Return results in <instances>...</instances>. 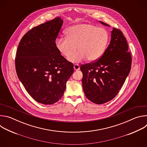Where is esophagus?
Returning <instances> with one entry per match:
<instances>
[{
  "label": "esophagus",
  "mask_w": 147,
  "mask_h": 147,
  "mask_svg": "<svg viewBox=\"0 0 147 147\" xmlns=\"http://www.w3.org/2000/svg\"><path fill=\"white\" fill-rule=\"evenodd\" d=\"M74 69L76 71L79 70H80V66L78 65H74Z\"/></svg>",
  "instance_id": "34e87169"
}]
</instances>
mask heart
<instances>
[{
    "label": "heart",
    "mask_w": 147,
    "mask_h": 147,
    "mask_svg": "<svg viewBox=\"0 0 147 147\" xmlns=\"http://www.w3.org/2000/svg\"><path fill=\"white\" fill-rule=\"evenodd\" d=\"M109 39V33L105 28L80 23L68 28L66 31V37L57 38L55 46L63 56H69L68 60L74 63L87 59L95 61L103 55ZM76 49L78 51L72 55Z\"/></svg>",
    "instance_id": "obj_1"
}]
</instances>
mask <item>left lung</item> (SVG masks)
I'll return each instance as SVG.
<instances>
[{"label":"left lung","mask_w":147,"mask_h":147,"mask_svg":"<svg viewBox=\"0 0 147 147\" xmlns=\"http://www.w3.org/2000/svg\"><path fill=\"white\" fill-rule=\"evenodd\" d=\"M128 50L127 40L122 32L113 28L110 44L102 57L94 63L81 66L83 90L90 100L103 104L117 95L131 69V56Z\"/></svg>","instance_id":"1"}]
</instances>
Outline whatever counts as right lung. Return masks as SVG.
Segmentation results:
<instances>
[{
	"instance_id": "right-lung-1",
	"label": "right lung",
	"mask_w": 147,
	"mask_h": 147,
	"mask_svg": "<svg viewBox=\"0 0 147 147\" xmlns=\"http://www.w3.org/2000/svg\"><path fill=\"white\" fill-rule=\"evenodd\" d=\"M63 23L60 17L35 27L21 39L15 60L17 76L39 103L52 105L63 96L73 65L56 49L55 40Z\"/></svg>"
}]
</instances>
